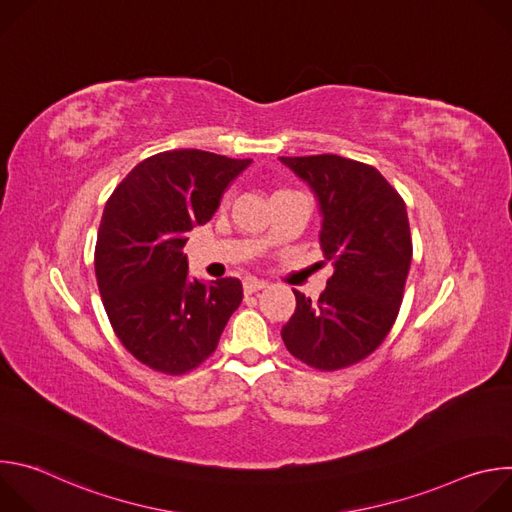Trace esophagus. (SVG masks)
<instances>
[{
	"label": "esophagus",
	"mask_w": 512,
	"mask_h": 512,
	"mask_svg": "<svg viewBox=\"0 0 512 512\" xmlns=\"http://www.w3.org/2000/svg\"><path fill=\"white\" fill-rule=\"evenodd\" d=\"M265 285H267L265 281H261V279H255V277H249V279L243 283V289H245V294H247V296H251V294H255V291L263 289Z\"/></svg>",
	"instance_id": "obj_1"
}]
</instances>
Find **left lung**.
I'll use <instances>...</instances> for the list:
<instances>
[{
	"mask_svg": "<svg viewBox=\"0 0 512 512\" xmlns=\"http://www.w3.org/2000/svg\"><path fill=\"white\" fill-rule=\"evenodd\" d=\"M279 160L314 190L320 247L334 265L318 302L294 289L281 338L308 367L338 371L375 352L397 320L413 255L405 202L369 164L334 154Z\"/></svg>",
	"mask_w": 512,
	"mask_h": 512,
	"instance_id": "left-lung-1",
	"label": "left lung"
}]
</instances>
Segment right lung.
I'll return each instance as SVG.
<instances>
[{
	"mask_svg": "<svg viewBox=\"0 0 512 512\" xmlns=\"http://www.w3.org/2000/svg\"><path fill=\"white\" fill-rule=\"evenodd\" d=\"M249 164L202 150L162 152L109 196L95 247L97 285L115 336L145 367L172 377L200 367L241 306L239 279H190L182 249Z\"/></svg>",
	"mask_w": 512,
	"mask_h": 512,
	"instance_id": "right-lung-1",
	"label": "right lung"
}]
</instances>
